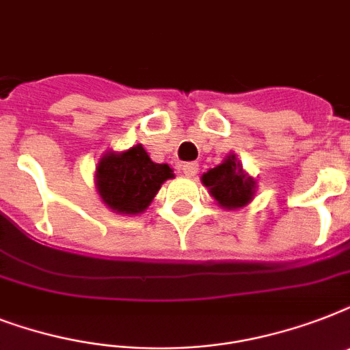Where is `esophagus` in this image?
Instances as JSON below:
<instances>
[{"instance_id": "1", "label": "esophagus", "mask_w": 350, "mask_h": 350, "mask_svg": "<svg viewBox=\"0 0 350 350\" xmlns=\"http://www.w3.org/2000/svg\"><path fill=\"white\" fill-rule=\"evenodd\" d=\"M181 172L185 176H189V178H192V176L198 174V169H200V165L196 163V161H187V163H183L180 167Z\"/></svg>"}]
</instances>
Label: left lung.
<instances>
[{
  "label": "left lung",
  "mask_w": 350,
  "mask_h": 350,
  "mask_svg": "<svg viewBox=\"0 0 350 350\" xmlns=\"http://www.w3.org/2000/svg\"><path fill=\"white\" fill-rule=\"evenodd\" d=\"M202 181L208 187L214 200L225 208L243 207L254 196V180L245 174L234 154L221 165L205 172Z\"/></svg>",
  "instance_id": "1"
}]
</instances>
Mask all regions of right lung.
I'll list each match as a JSON object with an SVG mask.
<instances>
[{
    "label": "right lung",
    "instance_id": "obj_1",
    "mask_svg": "<svg viewBox=\"0 0 350 350\" xmlns=\"http://www.w3.org/2000/svg\"><path fill=\"white\" fill-rule=\"evenodd\" d=\"M169 178H172V169L154 163L142 145L121 154H107L96 169L101 200L120 214L143 213Z\"/></svg>",
    "mask_w": 350,
    "mask_h": 350
}]
</instances>
